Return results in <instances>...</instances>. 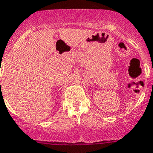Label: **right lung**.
Listing matches in <instances>:
<instances>
[{
    "label": "right lung",
    "instance_id": "add662e5",
    "mask_svg": "<svg viewBox=\"0 0 153 153\" xmlns=\"http://www.w3.org/2000/svg\"><path fill=\"white\" fill-rule=\"evenodd\" d=\"M0 71H1V70H0ZM0 83H1V82H0Z\"/></svg>",
    "mask_w": 153,
    "mask_h": 153
}]
</instances>
